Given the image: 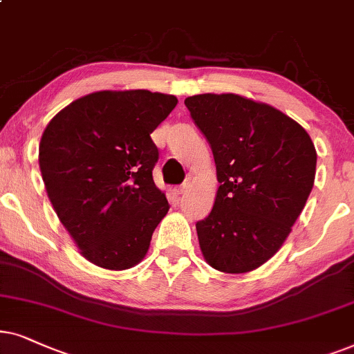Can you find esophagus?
<instances>
[{
    "instance_id": "obj_1",
    "label": "esophagus",
    "mask_w": 354,
    "mask_h": 354,
    "mask_svg": "<svg viewBox=\"0 0 354 354\" xmlns=\"http://www.w3.org/2000/svg\"><path fill=\"white\" fill-rule=\"evenodd\" d=\"M189 187H191V183H189V181H186L185 185L178 187V189H176V194H178V196H183V194H186V192H187V189H189Z\"/></svg>"
}]
</instances>
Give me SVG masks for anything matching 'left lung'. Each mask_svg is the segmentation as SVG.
I'll use <instances>...</instances> for the list:
<instances>
[{"label":"left lung","instance_id":"obj_1","mask_svg":"<svg viewBox=\"0 0 354 354\" xmlns=\"http://www.w3.org/2000/svg\"><path fill=\"white\" fill-rule=\"evenodd\" d=\"M185 105L209 140L220 186L197 221L205 262L225 273L256 270L275 256L313 191L317 153L303 126L236 93H201Z\"/></svg>","mask_w":354,"mask_h":354}]
</instances>
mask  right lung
I'll list each match as a JSON object with an SVG mask.
<instances>
[{"instance_id": "right-lung-1", "label": "right lung", "mask_w": 354, "mask_h": 354, "mask_svg": "<svg viewBox=\"0 0 354 354\" xmlns=\"http://www.w3.org/2000/svg\"><path fill=\"white\" fill-rule=\"evenodd\" d=\"M178 98L100 91L77 98L41 134L39 165L58 218L88 262L126 270L142 261L169 209L155 186L150 134Z\"/></svg>"}]
</instances>
